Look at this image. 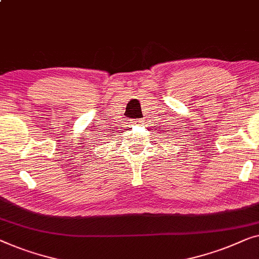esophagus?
<instances>
[{"label":"esophagus","instance_id":"34e87169","mask_svg":"<svg viewBox=\"0 0 259 259\" xmlns=\"http://www.w3.org/2000/svg\"><path fill=\"white\" fill-rule=\"evenodd\" d=\"M131 123H133L134 125H141L142 123H143V121H141V119H134V121Z\"/></svg>","mask_w":259,"mask_h":259}]
</instances>
